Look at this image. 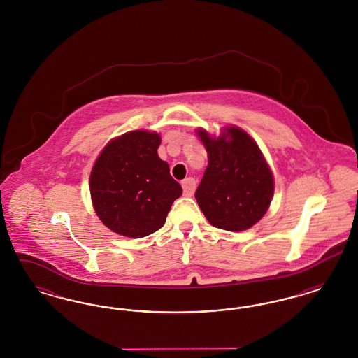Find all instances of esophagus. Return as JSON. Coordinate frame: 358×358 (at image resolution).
<instances>
[{
  "label": "esophagus",
  "mask_w": 358,
  "mask_h": 358,
  "mask_svg": "<svg viewBox=\"0 0 358 358\" xmlns=\"http://www.w3.org/2000/svg\"><path fill=\"white\" fill-rule=\"evenodd\" d=\"M182 190H184L185 196H192L194 193V190H196V180L192 178V177L185 178L182 181Z\"/></svg>",
  "instance_id": "34e87169"
}]
</instances>
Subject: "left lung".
Masks as SVG:
<instances>
[{
	"label": "left lung",
	"mask_w": 358,
	"mask_h": 358,
	"mask_svg": "<svg viewBox=\"0 0 358 358\" xmlns=\"http://www.w3.org/2000/svg\"><path fill=\"white\" fill-rule=\"evenodd\" d=\"M197 134L208 153V166L196 190L205 217L216 228L244 231L267 212L273 196V177L255 141L236 126L212 138Z\"/></svg>",
	"instance_id": "left-lung-1"
}]
</instances>
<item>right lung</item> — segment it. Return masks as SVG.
<instances>
[{
	"instance_id": "add662e5",
	"label": "right lung",
	"mask_w": 358,
	"mask_h": 358,
	"mask_svg": "<svg viewBox=\"0 0 358 358\" xmlns=\"http://www.w3.org/2000/svg\"><path fill=\"white\" fill-rule=\"evenodd\" d=\"M161 136L145 130L110 141L90 176L94 209L103 224L127 238H145L166 220L182 187L157 149Z\"/></svg>"
}]
</instances>
